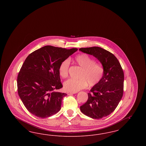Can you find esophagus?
<instances>
[{
	"label": "esophagus",
	"mask_w": 146,
	"mask_h": 146,
	"mask_svg": "<svg viewBox=\"0 0 146 146\" xmlns=\"http://www.w3.org/2000/svg\"><path fill=\"white\" fill-rule=\"evenodd\" d=\"M76 94V92H67V94H68V95H72V94Z\"/></svg>",
	"instance_id": "1"
}]
</instances>
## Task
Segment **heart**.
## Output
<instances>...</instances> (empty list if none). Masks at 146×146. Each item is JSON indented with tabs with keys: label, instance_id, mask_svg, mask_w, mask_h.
I'll list each match as a JSON object with an SVG mask.
<instances>
[{
	"label": "heart",
	"instance_id": "heart-1",
	"mask_svg": "<svg viewBox=\"0 0 146 146\" xmlns=\"http://www.w3.org/2000/svg\"><path fill=\"white\" fill-rule=\"evenodd\" d=\"M74 61L82 68V70L79 76V79H70L64 83L65 90L76 92L87 88L88 85L92 87L101 81L104 76V68L102 65L95 62L90 56L86 54L78 55L74 58ZM70 66L69 59H65L60 63L59 74L63 78L68 76Z\"/></svg>",
	"mask_w": 146,
	"mask_h": 146
}]
</instances>
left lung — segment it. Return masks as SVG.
<instances>
[{"mask_svg": "<svg viewBox=\"0 0 146 146\" xmlns=\"http://www.w3.org/2000/svg\"><path fill=\"white\" fill-rule=\"evenodd\" d=\"M79 50L96 57L104 68L102 79L91 89L88 101L80 107L88 117L101 119L115 110L123 97L124 72L117 57L107 50L97 46Z\"/></svg>", "mask_w": 146, "mask_h": 146, "instance_id": "8db88e82", "label": "left lung"}]
</instances>
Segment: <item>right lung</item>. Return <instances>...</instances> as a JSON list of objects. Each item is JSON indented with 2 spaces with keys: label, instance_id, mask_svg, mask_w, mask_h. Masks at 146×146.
Segmentation results:
<instances>
[{
  "label": "right lung",
  "instance_id": "right-lung-1",
  "mask_svg": "<svg viewBox=\"0 0 146 146\" xmlns=\"http://www.w3.org/2000/svg\"><path fill=\"white\" fill-rule=\"evenodd\" d=\"M78 50L46 45L30 54L19 73V95L27 110L39 118L49 117L59 111L67 95L56 90L63 87L60 63Z\"/></svg>",
  "mask_w": 146,
  "mask_h": 146
}]
</instances>
